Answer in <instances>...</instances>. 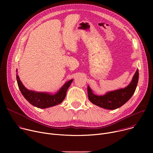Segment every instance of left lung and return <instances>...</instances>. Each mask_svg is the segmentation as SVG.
Here are the masks:
<instances>
[{
  "mask_svg": "<svg viewBox=\"0 0 153 153\" xmlns=\"http://www.w3.org/2000/svg\"><path fill=\"white\" fill-rule=\"evenodd\" d=\"M139 80V70H137L132 80L127 86L116 90L106 92L103 95L94 94L88 85V99L93 104L106 110H115L123 105L135 92Z\"/></svg>",
  "mask_w": 153,
  "mask_h": 153,
  "instance_id": "left-lung-1",
  "label": "left lung"
}]
</instances>
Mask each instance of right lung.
Segmentation results:
<instances>
[{
  "label": "right lung",
  "instance_id": "1",
  "mask_svg": "<svg viewBox=\"0 0 153 153\" xmlns=\"http://www.w3.org/2000/svg\"><path fill=\"white\" fill-rule=\"evenodd\" d=\"M16 71L17 72V70ZM16 79L19 90L26 100L32 105L42 109L54 106L62 103L66 96L67 90L73 81V79H71L66 82L57 93L53 94L47 92H37L28 90L22 83L17 73Z\"/></svg>",
  "mask_w": 153,
  "mask_h": 153
}]
</instances>
